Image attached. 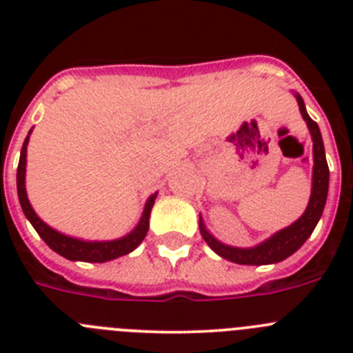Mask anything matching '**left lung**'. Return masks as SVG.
Wrapping results in <instances>:
<instances>
[{
  "instance_id": "obj_1",
  "label": "left lung",
  "mask_w": 353,
  "mask_h": 353,
  "mask_svg": "<svg viewBox=\"0 0 353 353\" xmlns=\"http://www.w3.org/2000/svg\"><path fill=\"white\" fill-rule=\"evenodd\" d=\"M293 97L297 99L299 109H301L305 125L310 129L311 141H313V179H311V196L310 201H307V207H305L304 214L297 221H293L290 226L283 228V230L270 235L269 239H265L260 244L252 245V248H235V245H228L217 240L208 232L207 224H205L203 217L199 214L201 236L205 239L208 248L224 260L239 265L279 263V261L286 260L288 256H292L293 252L302 248V244L310 239L318 221L322 217L327 201V192H329V166H327L325 159V146H323L322 132L318 129L316 121L311 120V117L305 111L302 97L297 92H293Z\"/></svg>"
}]
</instances>
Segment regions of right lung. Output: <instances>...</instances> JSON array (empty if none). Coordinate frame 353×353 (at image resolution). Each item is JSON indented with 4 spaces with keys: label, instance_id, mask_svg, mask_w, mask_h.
<instances>
[{
    "label": "right lung",
    "instance_id": "right-lung-1",
    "mask_svg": "<svg viewBox=\"0 0 353 353\" xmlns=\"http://www.w3.org/2000/svg\"><path fill=\"white\" fill-rule=\"evenodd\" d=\"M33 132V129L28 132L26 139L23 143V148H21V159H19L17 166V196L19 203L23 208L26 219L30 221L31 226L35 228L37 233L40 235V239L49 245L54 252H58L60 256L67 258L70 261H88V263H104V261L117 260L120 256H125L129 252H132L134 249L138 248L145 240L146 233H148L150 228V212L155 203V198H157V192H154L152 196H148L146 199L145 208H143L141 219L138 221V224L134 226L132 232H129L127 235L120 236V239L113 240H84L77 239V236L65 235V233L58 232L52 226H49L48 223H43L40 219L37 212L31 207L30 199H28L26 192V157H28V143H30V136Z\"/></svg>",
    "mask_w": 353,
    "mask_h": 353
}]
</instances>
